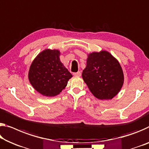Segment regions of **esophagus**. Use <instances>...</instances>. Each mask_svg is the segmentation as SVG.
Wrapping results in <instances>:
<instances>
[{"label":"esophagus","instance_id":"esophagus-1","mask_svg":"<svg viewBox=\"0 0 149 149\" xmlns=\"http://www.w3.org/2000/svg\"><path fill=\"white\" fill-rule=\"evenodd\" d=\"M81 75V72H75L74 73V76H76V77H80Z\"/></svg>","mask_w":149,"mask_h":149}]
</instances>
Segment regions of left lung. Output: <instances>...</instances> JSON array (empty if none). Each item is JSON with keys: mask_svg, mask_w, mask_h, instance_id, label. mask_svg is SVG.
I'll use <instances>...</instances> for the list:
<instances>
[{"mask_svg": "<svg viewBox=\"0 0 149 149\" xmlns=\"http://www.w3.org/2000/svg\"><path fill=\"white\" fill-rule=\"evenodd\" d=\"M82 77L91 93L100 100H111L124 83L123 72L119 62L105 50L87 55Z\"/></svg>", "mask_w": 149, "mask_h": 149, "instance_id": "1", "label": "left lung"}]
</instances>
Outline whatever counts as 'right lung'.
Wrapping results in <instances>:
<instances>
[{"mask_svg":"<svg viewBox=\"0 0 149 149\" xmlns=\"http://www.w3.org/2000/svg\"><path fill=\"white\" fill-rule=\"evenodd\" d=\"M58 49H46L33 60L28 72L32 86L41 95L54 97L65 89L72 75L61 62Z\"/></svg>","mask_w":149,"mask_h":149,"instance_id":"obj_1","label":"right lung"}]
</instances>
